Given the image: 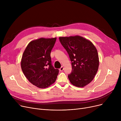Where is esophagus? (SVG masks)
I'll return each instance as SVG.
<instances>
[{
	"label": "esophagus",
	"instance_id": "obj_1",
	"mask_svg": "<svg viewBox=\"0 0 121 121\" xmlns=\"http://www.w3.org/2000/svg\"><path fill=\"white\" fill-rule=\"evenodd\" d=\"M63 69H64V67L62 66V67H61L59 69V71H60V72H62V71H63Z\"/></svg>",
	"mask_w": 121,
	"mask_h": 121
}]
</instances>
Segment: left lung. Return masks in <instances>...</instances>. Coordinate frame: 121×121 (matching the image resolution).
Listing matches in <instances>:
<instances>
[{"instance_id": "8db88e82", "label": "left lung", "mask_w": 121, "mask_h": 121, "mask_svg": "<svg viewBox=\"0 0 121 121\" xmlns=\"http://www.w3.org/2000/svg\"><path fill=\"white\" fill-rule=\"evenodd\" d=\"M59 39L72 62L69 81L76 87H84L93 80L98 70L99 58L96 47L90 40L78 35Z\"/></svg>"}]
</instances>
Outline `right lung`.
Segmentation results:
<instances>
[{"label": "right lung", "mask_w": 121, "mask_h": 121, "mask_svg": "<svg viewBox=\"0 0 121 121\" xmlns=\"http://www.w3.org/2000/svg\"><path fill=\"white\" fill-rule=\"evenodd\" d=\"M56 38H44L31 41L22 56L21 68L31 83L39 88H46L54 83L58 69L52 65L50 52Z\"/></svg>", "instance_id": "obj_1"}]
</instances>
